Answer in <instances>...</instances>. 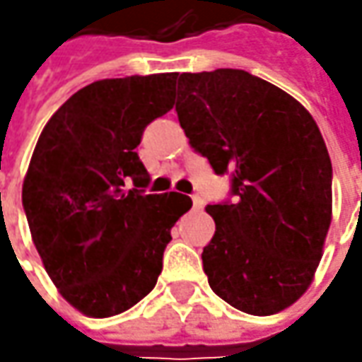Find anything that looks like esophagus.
Returning <instances> with one entry per match:
<instances>
[{
    "mask_svg": "<svg viewBox=\"0 0 362 362\" xmlns=\"http://www.w3.org/2000/svg\"><path fill=\"white\" fill-rule=\"evenodd\" d=\"M191 199H193V207H195V209H203V199H202V195H197V193H193V195H191Z\"/></svg>",
    "mask_w": 362,
    "mask_h": 362,
    "instance_id": "obj_1",
    "label": "esophagus"
}]
</instances>
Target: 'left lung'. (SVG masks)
Listing matches in <instances>:
<instances>
[{
  "mask_svg": "<svg viewBox=\"0 0 362 362\" xmlns=\"http://www.w3.org/2000/svg\"><path fill=\"white\" fill-rule=\"evenodd\" d=\"M177 117L189 145L231 199L207 205L216 233L203 247L211 290L268 316L306 292L332 214V165L310 112L270 82L219 68L179 76Z\"/></svg>",
  "mask_w": 362,
  "mask_h": 362,
  "instance_id": "8db88e82",
  "label": "left lung"
}]
</instances>
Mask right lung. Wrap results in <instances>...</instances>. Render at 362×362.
Masks as SVG:
<instances>
[{
	"mask_svg": "<svg viewBox=\"0 0 362 362\" xmlns=\"http://www.w3.org/2000/svg\"><path fill=\"white\" fill-rule=\"evenodd\" d=\"M175 82L177 72L92 82L37 139L23 211L52 282L86 316H115L145 298L171 228L191 209L187 195L146 193L151 177L134 151L146 124L173 108Z\"/></svg>",
	"mask_w": 362,
	"mask_h": 362,
	"instance_id": "add662e5",
	"label": "right lung"
}]
</instances>
